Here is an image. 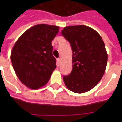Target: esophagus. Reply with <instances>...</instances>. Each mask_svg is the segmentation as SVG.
<instances>
[{
    "mask_svg": "<svg viewBox=\"0 0 122 122\" xmlns=\"http://www.w3.org/2000/svg\"><path fill=\"white\" fill-rule=\"evenodd\" d=\"M57 65H60V63H61V59L59 58H58L57 59Z\"/></svg>",
    "mask_w": 122,
    "mask_h": 122,
    "instance_id": "1",
    "label": "esophagus"
}]
</instances>
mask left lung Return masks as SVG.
Segmentation results:
<instances>
[{
  "label": "left lung",
  "instance_id": "1",
  "mask_svg": "<svg viewBox=\"0 0 122 122\" xmlns=\"http://www.w3.org/2000/svg\"><path fill=\"white\" fill-rule=\"evenodd\" d=\"M61 34L72 50V71L63 76L65 84L74 93L88 92L105 73L108 60L105 43L97 31L85 25L68 26Z\"/></svg>",
  "mask_w": 122,
  "mask_h": 122
}]
</instances>
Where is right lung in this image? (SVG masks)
<instances>
[{"label":"right lung","mask_w":122,"mask_h":122,"mask_svg":"<svg viewBox=\"0 0 122 122\" xmlns=\"http://www.w3.org/2000/svg\"><path fill=\"white\" fill-rule=\"evenodd\" d=\"M59 27L35 25L21 35L11 52L15 72L23 84L36 90L46 84L56 68L51 42Z\"/></svg>","instance_id":"obj_1"}]
</instances>
